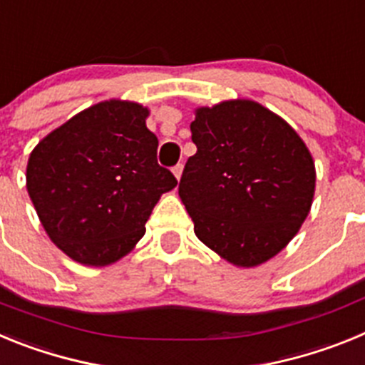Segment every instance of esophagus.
I'll use <instances>...</instances> for the list:
<instances>
[{
	"label": "esophagus",
	"mask_w": 365,
	"mask_h": 365,
	"mask_svg": "<svg viewBox=\"0 0 365 365\" xmlns=\"http://www.w3.org/2000/svg\"><path fill=\"white\" fill-rule=\"evenodd\" d=\"M173 175H175L177 180H180V175H182V164H177V166L173 168Z\"/></svg>",
	"instance_id": "34e87169"
}]
</instances>
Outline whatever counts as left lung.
Masks as SVG:
<instances>
[{
    "label": "left lung",
    "instance_id": "obj_1",
    "mask_svg": "<svg viewBox=\"0 0 365 365\" xmlns=\"http://www.w3.org/2000/svg\"><path fill=\"white\" fill-rule=\"evenodd\" d=\"M197 153L179 182L193 232L217 256L252 269L279 254L311 212L316 168L289 122L248 98L195 109Z\"/></svg>",
    "mask_w": 365,
    "mask_h": 365
}]
</instances>
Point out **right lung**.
Returning a JSON list of instances; mask_svg holds the SVG:
<instances>
[{"label":"right lung","mask_w":365,"mask_h":365,"mask_svg":"<svg viewBox=\"0 0 365 365\" xmlns=\"http://www.w3.org/2000/svg\"><path fill=\"white\" fill-rule=\"evenodd\" d=\"M150 109L98 102L43 137L27 163V192L41 227L63 254L108 267L131 252L160 195L177 179L157 164Z\"/></svg>","instance_id":"add662e5"}]
</instances>
